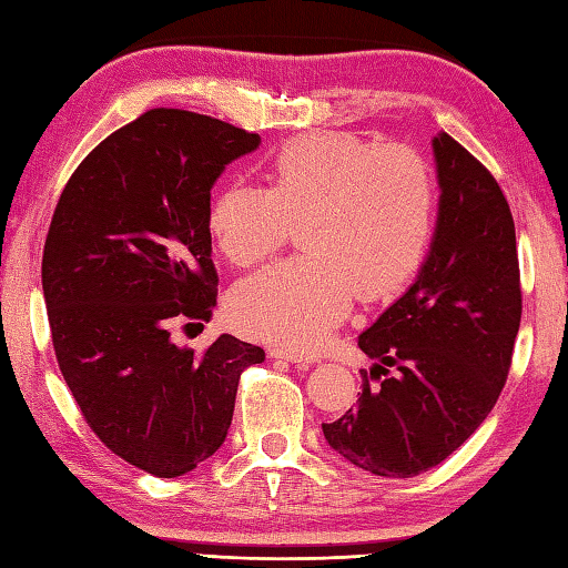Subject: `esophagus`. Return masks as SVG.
I'll use <instances>...</instances> for the list:
<instances>
[{"label": "esophagus", "mask_w": 568, "mask_h": 568, "mask_svg": "<svg viewBox=\"0 0 568 568\" xmlns=\"http://www.w3.org/2000/svg\"><path fill=\"white\" fill-rule=\"evenodd\" d=\"M271 357L273 359H285V362H295V364H313V357H303V354H297L293 349H271Z\"/></svg>", "instance_id": "obj_1"}]
</instances>
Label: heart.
I'll return each instance as SVG.
<instances>
[{
    "mask_svg": "<svg viewBox=\"0 0 568 568\" xmlns=\"http://www.w3.org/2000/svg\"><path fill=\"white\" fill-rule=\"evenodd\" d=\"M438 184L406 148L352 132L285 142L265 164V189L231 182L209 206V231L236 265L281 248L297 224L303 253L243 277L231 322L251 337L307 349L349 310L352 295L402 293L424 265L436 226Z\"/></svg>",
    "mask_w": 568,
    "mask_h": 568,
    "instance_id": "b5f03b06",
    "label": "heart"
}]
</instances>
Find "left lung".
<instances>
[{"label":"left lung","mask_w":568,"mask_h":568,"mask_svg":"<svg viewBox=\"0 0 568 568\" xmlns=\"http://www.w3.org/2000/svg\"><path fill=\"white\" fill-rule=\"evenodd\" d=\"M438 216L416 281L359 335L362 396L322 433L382 477H414L458 450L507 382L521 320L515 221L495 176L448 132L433 138Z\"/></svg>","instance_id":"obj_1"}]
</instances>
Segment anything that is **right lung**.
<instances>
[{
	"instance_id": "add662e5",
	"label": "right lung",
	"mask_w": 568,
	"mask_h": 568,
	"mask_svg": "<svg viewBox=\"0 0 568 568\" xmlns=\"http://www.w3.org/2000/svg\"><path fill=\"white\" fill-rule=\"evenodd\" d=\"M255 132L154 108L105 138L65 184L43 246L41 285L61 374L105 446L154 477L211 458L255 344L221 335L176 347L174 317L211 320V189L258 150Z\"/></svg>"
}]
</instances>
